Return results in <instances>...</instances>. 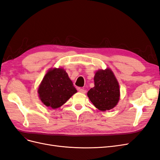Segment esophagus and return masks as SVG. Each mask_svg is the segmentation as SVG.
Returning a JSON list of instances; mask_svg holds the SVG:
<instances>
[{"mask_svg": "<svg viewBox=\"0 0 160 160\" xmlns=\"http://www.w3.org/2000/svg\"><path fill=\"white\" fill-rule=\"evenodd\" d=\"M78 91L80 92V93H86V90H85L84 89H81V88H79Z\"/></svg>", "mask_w": 160, "mask_h": 160, "instance_id": "obj_1", "label": "esophagus"}]
</instances>
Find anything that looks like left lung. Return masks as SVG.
Instances as JSON below:
<instances>
[{
    "label": "left lung",
    "instance_id": "left-lung-1",
    "mask_svg": "<svg viewBox=\"0 0 160 160\" xmlns=\"http://www.w3.org/2000/svg\"><path fill=\"white\" fill-rule=\"evenodd\" d=\"M95 87L88 93L90 101L98 109H113L119 99V87L110 69L99 70L94 77Z\"/></svg>",
    "mask_w": 160,
    "mask_h": 160
}]
</instances>
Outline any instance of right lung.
Returning a JSON list of instances; mask_svg holds the SVG:
<instances>
[{"label":"right lung","instance_id":"add662e5","mask_svg":"<svg viewBox=\"0 0 160 160\" xmlns=\"http://www.w3.org/2000/svg\"><path fill=\"white\" fill-rule=\"evenodd\" d=\"M42 102L47 107H61L77 93L72 81L63 69H53L47 72L38 90Z\"/></svg>","mask_w":160,"mask_h":160}]
</instances>
